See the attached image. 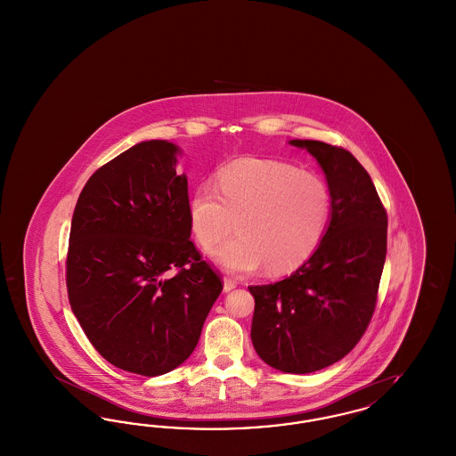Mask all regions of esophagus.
Listing matches in <instances>:
<instances>
[{
  "mask_svg": "<svg viewBox=\"0 0 456 456\" xmlns=\"http://www.w3.org/2000/svg\"><path fill=\"white\" fill-rule=\"evenodd\" d=\"M236 287H238L236 281H232L231 277H224V290H225V292H231V290L236 289Z\"/></svg>",
  "mask_w": 456,
  "mask_h": 456,
  "instance_id": "1",
  "label": "esophagus"
}]
</instances>
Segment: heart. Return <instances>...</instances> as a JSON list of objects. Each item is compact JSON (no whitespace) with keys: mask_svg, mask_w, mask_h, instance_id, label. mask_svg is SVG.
I'll return each instance as SVG.
<instances>
[{"mask_svg":"<svg viewBox=\"0 0 456 456\" xmlns=\"http://www.w3.org/2000/svg\"><path fill=\"white\" fill-rule=\"evenodd\" d=\"M331 191L320 174L281 160L242 159L201 184L188 203L196 242L214 248L234 227L238 236L212 253L229 272L251 273L266 265L283 275L309 260L325 238Z\"/></svg>","mask_w":456,"mask_h":456,"instance_id":"heart-1","label":"heart"}]
</instances>
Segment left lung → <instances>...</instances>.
Listing matches in <instances>:
<instances>
[{
    "instance_id": "left-lung-1",
    "label": "left lung",
    "mask_w": 456,
    "mask_h": 456,
    "mask_svg": "<svg viewBox=\"0 0 456 456\" xmlns=\"http://www.w3.org/2000/svg\"><path fill=\"white\" fill-rule=\"evenodd\" d=\"M322 166L331 220L316 253L290 277L251 285V340L282 372L305 374L346 357L366 333L387 258L388 216L368 171L352 153L316 140H292Z\"/></svg>"
}]
</instances>
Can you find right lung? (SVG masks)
I'll return each instance as SVG.
<instances>
[{"label":"right lung","mask_w":456,"mask_h":456,"mask_svg":"<svg viewBox=\"0 0 456 456\" xmlns=\"http://www.w3.org/2000/svg\"><path fill=\"white\" fill-rule=\"evenodd\" d=\"M177 147L142 142L90 175L78 196L66 289L90 344L112 366L160 376L183 364L224 289L196 249Z\"/></svg>","instance_id":"right-lung-1"}]
</instances>
